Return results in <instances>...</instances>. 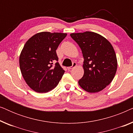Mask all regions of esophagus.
<instances>
[{
	"label": "esophagus",
	"mask_w": 133,
	"mask_h": 133,
	"mask_svg": "<svg viewBox=\"0 0 133 133\" xmlns=\"http://www.w3.org/2000/svg\"><path fill=\"white\" fill-rule=\"evenodd\" d=\"M76 65H77V63H76V62H73V63H72V66L68 67V70H71V69H72L73 68H74L75 66H76Z\"/></svg>",
	"instance_id": "obj_1"
}]
</instances>
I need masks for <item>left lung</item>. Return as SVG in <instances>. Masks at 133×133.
I'll list each match as a JSON object with an SVG mask.
<instances>
[{
  "instance_id": "1",
  "label": "left lung",
  "mask_w": 133,
  "mask_h": 133,
  "mask_svg": "<svg viewBox=\"0 0 133 133\" xmlns=\"http://www.w3.org/2000/svg\"><path fill=\"white\" fill-rule=\"evenodd\" d=\"M71 37L79 45L84 58V74L79 81L82 88L89 92L103 90L115 76L117 62L110 42L94 32L72 33Z\"/></svg>"
}]
</instances>
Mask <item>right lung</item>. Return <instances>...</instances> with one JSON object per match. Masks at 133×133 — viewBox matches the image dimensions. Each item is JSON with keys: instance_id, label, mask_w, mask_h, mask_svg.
<instances>
[{"instance_id": "right-lung-1", "label": "right lung", "mask_w": 133, "mask_h": 133, "mask_svg": "<svg viewBox=\"0 0 133 133\" xmlns=\"http://www.w3.org/2000/svg\"><path fill=\"white\" fill-rule=\"evenodd\" d=\"M67 34L42 32L25 43L19 57L20 68L29 87L37 92L53 90L65 71L58 62L56 50Z\"/></svg>"}]
</instances>
